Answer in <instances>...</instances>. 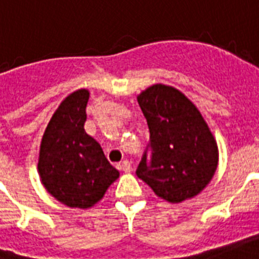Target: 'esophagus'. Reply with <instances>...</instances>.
Listing matches in <instances>:
<instances>
[{
	"label": "esophagus",
	"mask_w": 259,
	"mask_h": 259,
	"mask_svg": "<svg viewBox=\"0 0 259 259\" xmlns=\"http://www.w3.org/2000/svg\"><path fill=\"white\" fill-rule=\"evenodd\" d=\"M121 170L125 171V173H130V171H132V163H130L129 161H123V162L121 163Z\"/></svg>",
	"instance_id": "esophagus-1"
}]
</instances>
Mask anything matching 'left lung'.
<instances>
[{
    "label": "left lung",
    "mask_w": 259,
    "mask_h": 259,
    "mask_svg": "<svg viewBox=\"0 0 259 259\" xmlns=\"http://www.w3.org/2000/svg\"><path fill=\"white\" fill-rule=\"evenodd\" d=\"M150 132L137 176L166 202L193 198L209 185L218 166V146L201 111L182 92L157 83L137 96Z\"/></svg>",
    "instance_id": "1"
}]
</instances>
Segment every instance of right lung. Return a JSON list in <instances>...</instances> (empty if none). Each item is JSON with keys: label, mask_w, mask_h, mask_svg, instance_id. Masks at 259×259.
I'll return each instance as SVG.
<instances>
[{"label": "right lung", "mask_w": 259, "mask_h": 259, "mask_svg": "<svg viewBox=\"0 0 259 259\" xmlns=\"http://www.w3.org/2000/svg\"><path fill=\"white\" fill-rule=\"evenodd\" d=\"M89 90L69 94L52 115L42 136L38 174L44 188L57 201L90 209L119 177L101 145L83 129Z\"/></svg>", "instance_id": "add662e5"}]
</instances>
